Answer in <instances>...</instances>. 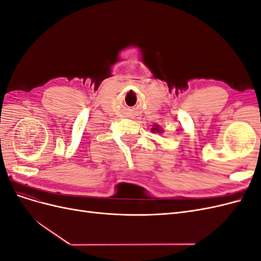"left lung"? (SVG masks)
<instances>
[{
  "mask_svg": "<svg viewBox=\"0 0 261 261\" xmlns=\"http://www.w3.org/2000/svg\"><path fill=\"white\" fill-rule=\"evenodd\" d=\"M151 132H156V133H161V128H160V126L159 125H155L154 124V127L153 128H151Z\"/></svg>",
  "mask_w": 261,
  "mask_h": 261,
  "instance_id": "8db88e82",
  "label": "left lung"
}]
</instances>
